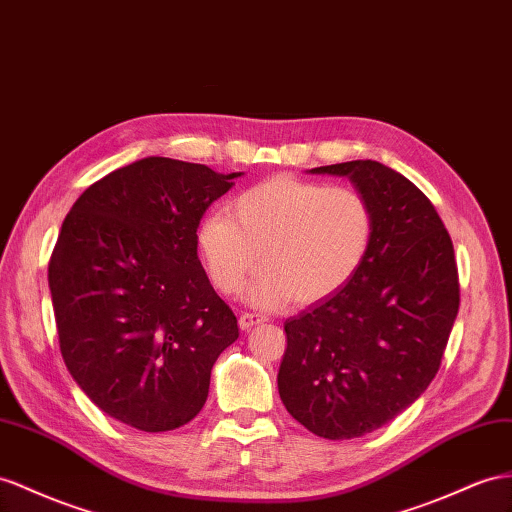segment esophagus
<instances>
[{
	"instance_id": "obj_1",
	"label": "esophagus",
	"mask_w": 512,
	"mask_h": 512,
	"mask_svg": "<svg viewBox=\"0 0 512 512\" xmlns=\"http://www.w3.org/2000/svg\"><path fill=\"white\" fill-rule=\"evenodd\" d=\"M261 322H266V316H259V313H242L240 316V329L242 331H251L253 326H257V324H261Z\"/></svg>"
}]
</instances>
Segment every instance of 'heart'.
I'll return each mask as SVG.
<instances>
[{
	"label": "heart",
	"instance_id": "heart-1",
	"mask_svg": "<svg viewBox=\"0 0 512 512\" xmlns=\"http://www.w3.org/2000/svg\"><path fill=\"white\" fill-rule=\"evenodd\" d=\"M374 229V209L357 188L277 175L235 196L231 216H205L196 246L220 294H240L264 264L251 287L253 303L277 307L292 298L311 305L361 270Z\"/></svg>",
	"mask_w": 512,
	"mask_h": 512
}]
</instances>
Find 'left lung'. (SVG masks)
<instances>
[{
  "mask_svg": "<svg viewBox=\"0 0 512 512\" xmlns=\"http://www.w3.org/2000/svg\"><path fill=\"white\" fill-rule=\"evenodd\" d=\"M346 175L374 209V242L342 290L285 322L279 396L313 435L385 426L439 372L461 290L448 229L428 196L372 160L313 168Z\"/></svg>",
  "mask_w": 512,
  "mask_h": 512,
  "instance_id": "1",
  "label": "left lung"
}]
</instances>
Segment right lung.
Returning a JSON list of instances; mask_svg holds the SVG:
<instances>
[{"mask_svg": "<svg viewBox=\"0 0 512 512\" xmlns=\"http://www.w3.org/2000/svg\"><path fill=\"white\" fill-rule=\"evenodd\" d=\"M240 175L144 157L95 181L62 222L49 259L62 359L127 426L188 424L218 355L240 335L196 255L205 209Z\"/></svg>", "mask_w": 512, "mask_h": 512, "instance_id": "1", "label": "right lung"}]
</instances>
